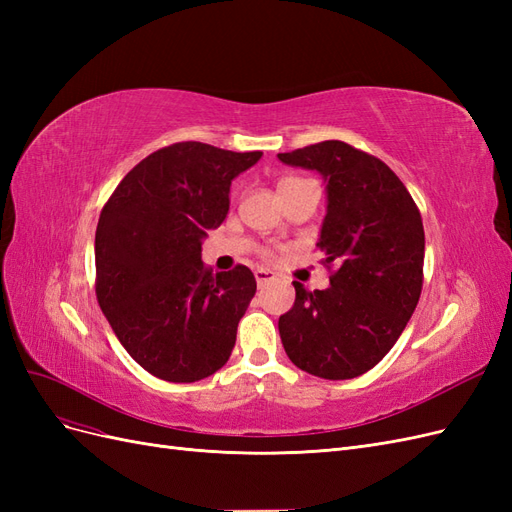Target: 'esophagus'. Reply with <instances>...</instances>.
Masks as SVG:
<instances>
[{
	"label": "esophagus",
	"instance_id": "1",
	"mask_svg": "<svg viewBox=\"0 0 512 512\" xmlns=\"http://www.w3.org/2000/svg\"><path fill=\"white\" fill-rule=\"evenodd\" d=\"M254 275H256V284H258V286H267L269 282L275 280L273 271H269V269H256Z\"/></svg>",
	"mask_w": 512,
	"mask_h": 512
}]
</instances>
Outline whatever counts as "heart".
Here are the masks:
<instances>
[{
    "label": "heart",
    "mask_w": 512,
    "mask_h": 512,
    "mask_svg": "<svg viewBox=\"0 0 512 512\" xmlns=\"http://www.w3.org/2000/svg\"><path fill=\"white\" fill-rule=\"evenodd\" d=\"M288 181H297V179H284L282 183H288ZM282 183H280V185H282Z\"/></svg>",
    "instance_id": "b5f03b06"
}]
</instances>
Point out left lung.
<instances>
[{
  "instance_id": "left-lung-1",
  "label": "left lung",
  "mask_w": 512,
  "mask_h": 512,
  "mask_svg": "<svg viewBox=\"0 0 512 512\" xmlns=\"http://www.w3.org/2000/svg\"><path fill=\"white\" fill-rule=\"evenodd\" d=\"M284 164L327 183L318 247L335 265L331 286L297 297L280 316L288 359L324 380H350L378 365L406 329L423 288L425 230L406 185L382 160L342 141L290 153Z\"/></svg>"
}]
</instances>
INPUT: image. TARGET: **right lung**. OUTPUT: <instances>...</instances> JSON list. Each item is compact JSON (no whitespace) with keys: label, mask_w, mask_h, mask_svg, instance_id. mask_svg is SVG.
Returning a JSON list of instances; mask_svg holds the SVG:
<instances>
[{"label":"right lung","mask_w":512,"mask_h":512,"mask_svg":"<svg viewBox=\"0 0 512 512\" xmlns=\"http://www.w3.org/2000/svg\"><path fill=\"white\" fill-rule=\"evenodd\" d=\"M262 151L175 143L153 151L121 179L96 228V294L132 359L166 382L215 374L235 348L254 273L209 271L207 230L230 207V183Z\"/></svg>","instance_id":"right-lung-1"}]
</instances>
